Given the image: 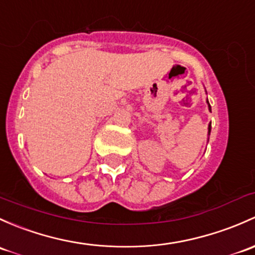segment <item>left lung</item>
Wrapping results in <instances>:
<instances>
[{
	"label": "left lung",
	"mask_w": 255,
	"mask_h": 255,
	"mask_svg": "<svg viewBox=\"0 0 255 255\" xmlns=\"http://www.w3.org/2000/svg\"><path fill=\"white\" fill-rule=\"evenodd\" d=\"M206 103H208V105H209V110H211V106H210V104H209V101H208V100H206ZM208 129H209V134H210V130H211V123H210V125H209V128H208Z\"/></svg>",
	"instance_id": "obj_1"
}]
</instances>
